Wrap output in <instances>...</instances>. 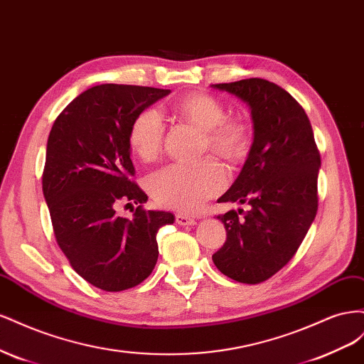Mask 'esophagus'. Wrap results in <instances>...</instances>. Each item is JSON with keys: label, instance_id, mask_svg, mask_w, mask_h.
Returning <instances> with one entry per match:
<instances>
[{"label": "esophagus", "instance_id": "esophagus-1", "mask_svg": "<svg viewBox=\"0 0 364 364\" xmlns=\"http://www.w3.org/2000/svg\"><path fill=\"white\" fill-rule=\"evenodd\" d=\"M176 223L181 226H194L196 220L186 214H176Z\"/></svg>", "mask_w": 364, "mask_h": 364}]
</instances>
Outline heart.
<instances>
[{"mask_svg":"<svg viewBox=\"0 0 364 364\" xmlns=\"http://www.w3.org/2000/svg\"><path fill=\"white\" fill-rule=\"evenodd\" d=\"M183 121L203 130V149L229 162L243 159L250 146V130L243 119L226 117V109L208 94H191L173 106ZM165 136L164 119L155 109L142 111L130 126L129 144L142 161L156 159ZM225 168L208 158L197 164H173L149 179V191L156 203L165 208L193 213L226 186Z\"/></svg>","mask_w":364,"mask_h":364,"instance_id":"heart-1","label":"heart"}]
</instances>
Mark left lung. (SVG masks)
<instances>
[{
    "label": "left lung",
    "mask_w": 364,
    "mask_h": 364,
    "mask_svg": "<svg viewBox=\"0 0 364 364\" xmlns=\"http://www.w3.org/2000/svg\"><path fill=\"white\" fill-rule=\"evenodd\" d=\"M250 107L253 142L232 186L218 202L249 205L218 215L226 241L213 261L228 278L259 284L299 249L317 213L321 153L311 123L294 98L264 79L213 85Z\"/></svg>",
    "instance_id": "8db88e82"
}]
</instances>
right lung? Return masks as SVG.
<instances>
[{
	"mask_svg": "<svg viewBox=\"0 0 364 364\" xmlns=\"http://www.w3.org/2000/svg\"><path fill=\"white\" fill-rule=\"evenodd\" d=\"M170 90L134 85L90 87L54 121L42 191L54 235L71 267L105 291L141 284L158 261L156 234L174 215L146 211L147 194L132 181L129 132L134 119ZM118 201L136 203L132 219L118 218Z\"/></svg>",
	"mask_w": 364,
	"mask_h": 364,
	"instance_id": "1",
	"label": "right lung"
}]
</instances>
